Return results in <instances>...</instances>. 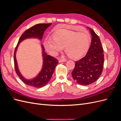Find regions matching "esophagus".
Wrapping results in <instances>:
<instances>
[{
  "label": "esophagus",
  "instance_id": "obj_1",
  "mask_svg": "<svg viewBox=\"0 0 121 121\" xmlns=\"http://www.w3.org/2000/svg\"><path fill=\"white\" fill-rule=\"evenodd\" d=\"M66 61H67V59H65V58H60V59H59V60H58L59 63H62V62H65Z\"/></svg>",
  "mask_w": 121,
  "mask_h": 121
}]
</instances>
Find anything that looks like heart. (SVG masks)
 I'll return each mask as SVG.
<instances>
[{
  "instance_id": "1",
  "label": "heart",
  "mask_w": 121,
  "mask_h": 121,
  "mask_svg": "<svg viewBox=\"0 0 121 121\" xmlns=\"http://www.w3.org/2000/svg\"><path fill=\"white\" fill-rule=\"evenodd\" d=\"M90 43L91 37L88 33L61 29L55 32L52 37L46 38L44 45L52 56H56L64 47L65 52L72 58L78 59L87 53Z\"/></svg>"
}]
</instances>
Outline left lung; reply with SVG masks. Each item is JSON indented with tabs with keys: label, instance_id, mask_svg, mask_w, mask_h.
<instances>
[{
	"label": "left lung",
	"instance_id": "1",
	"mask_svg": "<svg viewBox=\"0 0 121 121\" xmlns=\"http://www.w3.org/2000/svg\"><path fill=\"white\" fill-rule=\"evenodd\" d=\"M87 28L92 36L90 46L86 56L75 62L72 72L73 78L81 85H89L96 81L102 73L104 62L100 40L92 29Z\"/></svg>",
	"mask_w": 121,
	"mask_h": 121
}]
</instances>
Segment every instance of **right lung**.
Listing matches in <instances>:
<instances>
[{
    "label": "right lung",
    "mask_w": 121,
    "mask_h": 121,
    "mask_svg": "<svg viewBox=\"0 0 121 121\" xmlns=\"http://www.w3.org/2000/svg\"><path fill=\"white\" fill-rule=\"evenodd\" d=\"M52 23L38 24L28 29L21 36L14 52V63L16 72L21 79L27 85L31 87L40 88L45 86L48 83L53 74L55 68L58 63V60L54 57L47 55L45 52L43 45L41 44L43 64L41 71L35 77L30 79L25 78L20 72L16 58V52L20 43L27 39L35 38L41 41L44 32Z\"/></svg>",
    "instance_id": "add662e5"
}]
</instances>
